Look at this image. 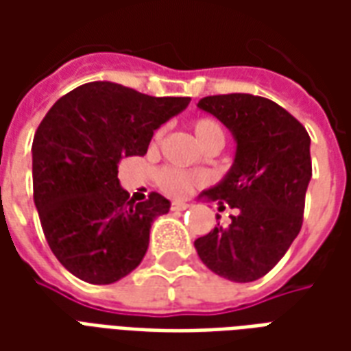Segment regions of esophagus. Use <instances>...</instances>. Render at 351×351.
<instances>
[{
	"instance_id": "34e87169",
	"label": "esophagus",
	"mask_w": 351,
	"mask_h": 351,
	"mask_svg": "<svg viewBox=\"0 0 351 351\" xmlns=\"http://www.w3.org/2000/svg\"><path fill=\"white\" fill-rule=\"evenodd\" d=\"M188 203H182V201H173L171 203V210H186L188 208Z\"/></svg>"
}]
</instances>
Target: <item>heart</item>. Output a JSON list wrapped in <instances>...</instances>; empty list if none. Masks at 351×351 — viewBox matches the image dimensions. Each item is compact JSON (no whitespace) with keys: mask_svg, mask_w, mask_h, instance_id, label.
Wrapping results in <instances>:
<instances>
[{"mask_svg":"<svg viewBox=\"0 0 351 351\" xmlns=\"http://www.w3.org/2000/svg\"><path fill=\"white\" fill-rule=\"evenodd\" d=\"M193 133L197 137L199 145L206 148V146L220 143L223 145V130L221 125L213 118H197L191 123ZM161 137V131L156 133V141ZM205 182V178L195 173H188L182 169L176 167H163L158 173V186L163 193H167L171 197H186L190 195L191 191L199 188L201 184Z\"/></svg>","mask_w":351,"mask_h":351,"instance_id":"obj_1","label":"heart"}]
</instances>
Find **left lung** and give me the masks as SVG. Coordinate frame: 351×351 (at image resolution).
Returning <instances> with one entry per match:
<instances>
[{
    "mask_svg": "<svg viewBox=\"0 0 351 351\" xmlns=\"http://www.w3.org/2000/svg\"><path fill=\"white\" fill-rule=\"evenodd\" d=\"M199 108L216 116L237 141L228 176L201 197L223 201L235 214L228 228L218 223L199 237L195 250L218 276L254 282L284 258L301 231L312 176L310 137L286 108L259 95H208Z\"/></svg>",
    "mask_w": 351,
    "mask_h": 351,
    "instance_id": "obj_1",
    "label": "left lung"
}]
</instances>
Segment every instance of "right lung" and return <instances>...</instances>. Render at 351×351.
Returning a JSON list of instances; mask_svg holds the SVG:
<instances>
[{"mask_svg":"<svg viewBox=\"0 0 351 351\" xmlns=\"http://www.w3.org/2000/svg\"><path fill=\"white\" fill-rule=\"evenodd\" d=\"M190 97H152L114 82H88L52 105L35 131L34 201L58 261L88 284H112L145 258L167 199L135 203L118 163L148 150L154 131Z\"/></svg>","mask_w":351,"mask_h":351,"instance_id":"add662e5","label":"right lung"}]
</instances>
